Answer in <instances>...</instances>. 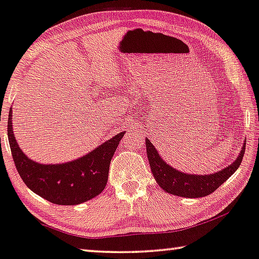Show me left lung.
Segmentation results:
<instances>
[{"label":"left lung","instance_id":"obj_1","mask_svg":"<svg viewBox=\"0 0 259 259\" xmlns=\"http://www.w3.org/2000/svg\"><path fill=\"white\" fill-rule=\"evenodd\" d=\"M146 152L150 161V166L158 185L167 193L184 198H201L209 195L221 186L227 179H229L240 166L245 152V145H243L241 153L236 160L228 167L223 168L213 175L195 176L186 175L167 165L161 159L159 153L154 149L152 143L146 138Z\"/></svg>","mask_w":259,"mask_h":259}]
</instances>
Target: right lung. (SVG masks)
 Wrapping results in <instances>:
<instances>
[{"label": "right lung", "instance_id": "1", "mask_svg": "<svg viewBox=\"0 0 259 259\" xmlns=\"http://www.w3.org/2000/svg\"><path fill=\"white\" fill-rule=\"evenodd\" d=\"M125 131L103 143L91 153L59 165H44L29 159L21 151L8 117V140L15 166L31 191L56 204L74 206L88 201L105 190L111 158Z\"/></svg>", "mask_w": 259, "mask_h": 259}]
</instances>
